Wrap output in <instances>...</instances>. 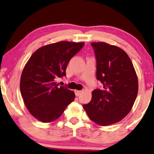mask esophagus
Segmentation results:
<instances>
[{
    "label": "esophagus",
    "instance_id": "obj_1",
    "mask_svg": "<svg viewBox=\"0 0 154 154\" xmlns=\"http://www.w3.org/2000/svg\"><path fill=\"white\" fill-rule=\"evenodd\" d=\"M81 91H79V90H75V94L76 96H79V95L81 94Z\"/></svg>",
    "mask_w": 154,
    "mask_h": 154
}]
</instances>
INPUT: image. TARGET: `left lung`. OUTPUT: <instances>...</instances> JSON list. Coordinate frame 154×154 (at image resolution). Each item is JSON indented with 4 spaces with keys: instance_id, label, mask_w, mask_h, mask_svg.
Listing matches in <instances>:
<instances>
[{
    "instance_id": "1",
    "label": "left lung",
    "mask_w": 154,
    "mask_h": 154,
    "mask_svg": "<svg viewBox=\"0 0 154 154\" xmlns=\"http://www.w3.org/2000/svg\"><path fill=\"white\" fill-rule=\"evenodd\" d=\"M91 46L97 59V79L103 88L93 91L91 100L83 108L91 120L106 126L130 112L138 94V78L124 50L105 42H91Z\"/></svg>"
}]
</instances>
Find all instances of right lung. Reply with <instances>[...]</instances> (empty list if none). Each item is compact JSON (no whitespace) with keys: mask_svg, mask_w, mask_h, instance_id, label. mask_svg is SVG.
Listing matches in <instances>:
<instances>
[{"mask_svg":"<svg viewBox=\"0 0 154 154\" xmlns=\"http://www.w3.org/2000/svg\"><path fill=\"white\" fill-rule=\"evenodd\" d=\"M84 42L61 41L44 46L31 55L20 78V92L29 112L43 123L57 119L74 100L73 91L58 87L70 59Z\"/></svg>","mask_w":154,"mask_h":154,"instance_id":"obj_1","label":"right lung"}]
</instances>
